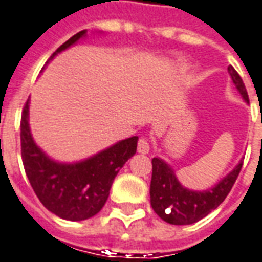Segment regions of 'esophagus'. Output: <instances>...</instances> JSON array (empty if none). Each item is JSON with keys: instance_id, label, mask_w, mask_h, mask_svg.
<instances>
[{"instance_id": "34e87169", "label": "esophagus", "mask_w": 262, "mask_h": 262, "mask_svg": "<svg viewBox=\"0 0 262 262\" xmlns=\"http://www.w3.org/2000/svg\"><path fill=\"white\" fill-rule=\"evenodd\" d=\"M137 149H138L139 154H148V152H149V141H148V138L141 137L138 141V146H137Z\"/></svg>"}]
</instances>
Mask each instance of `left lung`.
Here are the masks:
<instances>
[{"label":"left lung","mask_w":262,"mask_h":262,"mask_svg":"<svg viewBox=\"0 0 262 262\" xmlns=\"http://www.w3.org/2000/svg\"><path fill=\"white\" fill-rule=\"evenodd\" d=\"M228 71L240 95L246 102H249V95L237 71L232 66L228 67ZM242 166L243 162H240L225 179L207 191H192L181 186L174 170L166 162L154 158L149 191L150 205L160 219L170 225H191L198 222L225 201L236 183Z\"/></svg>","instance_id":"8db88e82"}]
</instances>
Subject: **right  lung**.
Wrapping results in <instances>:
<instances>
[{
	"instance_id": "1",
	"label": "right lung",
	"mask_w": 262,
	"mask_h": 262,
	"mask_svg": "<svg viewBox=\"0 0 262 262\" xmlns=\"http://www.w3.org/2000/svg\"><path fill=\"white\" fill-rule=\"evenodd\" d=\"M86 30L74 34L53 53L83 37ZM29 99L20 118V150L25 171L40 202L57 216L67 221H85L95 216L107 201L114 177L137 152L138 137L120 141L100 154L78 163H57L34 144L28 123Z\"/></svg>"
}]
</instances>
